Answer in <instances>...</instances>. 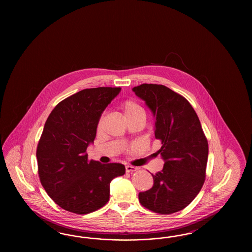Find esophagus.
<instances>
[{"instance_id": "esophagus-1", "label": "esophagus", "mask_w": 252, "mask_h": 252, "mask_svg": "<svg viewBox=\"0 0 252 252\" xmlns=\"http://www.w3.org/2000/svg\"><path fill=\"white\" fill-rule=\"evenodd\" d=\"M137 168L135 166H131V165H126V173H132V172H135L137 171Z\"/></svg>"}]
</instances>
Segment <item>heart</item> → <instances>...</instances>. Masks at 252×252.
I'll list each match as a JSON object with an SVG mask.
<instances>
[{"mask_svg": "<svg viewBox=\"0 0 252 252\" xmlns=\"http://www.w3.org/2000/svg\"><path fill=\"white\" fill-rule=\"evenodd\" d=\"M121 109H122L126 119L144 115V111H143L142 107L140 106L135 100H132V99H127V100L123 101L121 103ZM100 122H101V120H99V124H100Z\"/></svg>", "mask_w": 252, "mask_h": 252, "instance_id": "1", "label": "heart"}]
</instances>
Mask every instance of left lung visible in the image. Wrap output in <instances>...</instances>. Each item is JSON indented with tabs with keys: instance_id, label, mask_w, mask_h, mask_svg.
I'll return each instance as SVG.
<instances>
[{
	"instance_id": "1",
	"label": "left lung",
	"mask_w": 252,
	"mask_h": 252,
	"mask_svg": "<svg viewBox=\"0 0 252 252\" xmlns=\"http://www.w3.org/2000/svg\"><path fill=\"white\" fill-rule=\"evenodd\" d=\"M132 91L154 117V135L161 147L162 170L152 174L153 188L139 192L140 203L160 214L183 210L201 189L206 173L208 141L190 103L163 85L142 84Z\"/></svg>"
}]
</instances>
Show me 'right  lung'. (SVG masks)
Segmentation results:
<instances>
[{"label":"right lung","mask_w":252,"mask_h":252,"mask_svg":"<svg viewBox=\"0 0 252 252\" xmlns=\"http://www.w3.org/2000/svg\"><path fill=\"white\" fill-rule=\"evenodd\" d=\"M120 88L86 89L59 102L49 115L37 148L38 176L47 194L65 211L87 214L105 205L110 183L125 175L122 163L88 160L99 118Z\"/></svg>","instance_id":"add662e5"}]
</instances>
